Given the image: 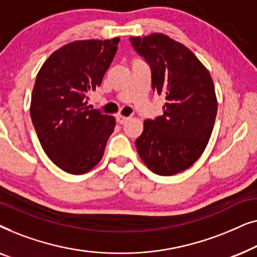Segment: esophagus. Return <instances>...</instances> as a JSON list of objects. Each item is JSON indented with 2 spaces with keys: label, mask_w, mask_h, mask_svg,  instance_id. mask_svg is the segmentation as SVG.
<instances>
[{
  "label": "esophagus",
  "mask_w": 257,
  "mask_h": 257,
  "mask_svg": "<svg viewBox=\"0 0 257 257\" xmlns=\"http://www.w3.org/2000/svg\"><path fill=\"white\" fill-rule=\"evenodd\" d=\"M115 119H117V122H118V124H125V122L127 121L130 118H128V117H125V115L118 114V115H117V118H115Z\"/></svg>",
  "instance_id": "obj_1"
}]
</instances>
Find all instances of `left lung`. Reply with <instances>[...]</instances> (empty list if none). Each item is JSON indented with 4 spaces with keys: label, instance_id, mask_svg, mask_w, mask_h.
Wrapping results in <instances>:
<instances>
[{
    "label": "left lung",
    "instance_id": "left-lung-1",
    "mask_svg": "<svg viewBox=\"0 0 257 257\" xmlns=\"http://www.w3.org/2000/svg\"><path fill=\"white\" fill-rule=\"evenodd\" d=\"M130 41L151 66L153 91L166 98L164 114L144 121L137 151L153 173H180L199 159L212 135L217 112L213 79L187 47L167 35Z\"/></svg>",
    "mask_w": 257,
    "mask_h": 257
}]
</instances>
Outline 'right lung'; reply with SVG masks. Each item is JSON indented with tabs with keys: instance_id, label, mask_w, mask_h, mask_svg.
I'll use <instances>...</instances> for the list:
<instances>
[{
	"instance_id": "right-lung-1",
	"label": "right lung",
	"mask_w": 257,
	"mask_h": 257,
	"mask_svg": "<svg viewBox=\"0 0 257 257\" xmlns=\"http://www.w3.org/2000/svg\"><path fill=\"white\" fill-rule=\"evenodd\" d=\"M119 38L75 41L49 56L37 73L30 115L44 152L70 174H84L103 158L112 115L90 108L87 93L103 80Z\"/></svg>"
}]
</instances>
